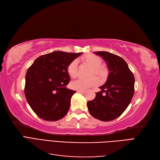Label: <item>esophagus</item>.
<instances>
[{
	"instance_id": "esophagus-1",
	"label": "esophagus",
	"mask_w": 160,
	"mask_h": 160,
	"mask_svg": "<svg viewBox=\"0 0 160 160\" xmlns=\"http://www.w3.org/2000/svg\"><path fill=\"white\" fill-rule=\"evenodd\" d=\"M77 92H78V93H84L85 91H83V90H77Z\"/></svg>"
}]
</instances>
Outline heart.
Wrapping results in <instances>:
<instances>
[{"label": "heart", "instance_id": "b5f03b06", "mask_svg": "<svg viewBox=\"0 0 160 160\" xmlns=\"http://www.w3.org/2000/svg\"><path fill=\"white\" fill-rule=\"evenodd\" d=\"M83 61L93 67L91 75L95 74L101 77L105 76L106 70L104 67L100 66L101 64V59L100 58L93 54L87 55L83 58ZM69 75L72 78H75L77 75V62L74 60L71 61L67 68ZM98 83V79L95 76H92L89 78H79L71 82V87L72 89L76 90H85L91 86H93Z\"/></svg>", "mask_w": 160, "mask_h": 160}]
</instances>
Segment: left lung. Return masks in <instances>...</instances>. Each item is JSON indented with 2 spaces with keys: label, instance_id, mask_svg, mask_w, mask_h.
<instances>
[{
  "label": "left lung",
  "instance_id": "obj_1",
  "mask_svg": "<svg viewBox=\"0 0 160 160\" xmlns=\"http://www.w3.org/2000/svg\"><path fill=\"white\" fill-rule=\"evenodd\" d=\"M94 53L104 59L109 72L107 81L99 88L101 91L88 102V108L93 118L109 122L119 117L128 107L134 94L135 79L122 57L106 51Z\"/></svg>",
  "mask_w": 160,
  "mask_h": 160
}]
</instances>
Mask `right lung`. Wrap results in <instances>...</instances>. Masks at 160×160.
I'll use <instances>...</instances> for the list:
<instances>
[{"label":"right lung","mask_w":160,"mask_h":160,"mask_svg":"<svg viewBox=\"0 0 160 160\" xmlns=\"http://www.w3.org/2000/svg\"><path fill=\"white\" fill-rule=\"evenodd\" d=\"M82 54L54 51L41 55L28 69L25 94L32 111L40 118L55 122L64 118L75 91L67 89V66Z\"/></svg>","instance_id":"right-lung-1"}]
</instances>
